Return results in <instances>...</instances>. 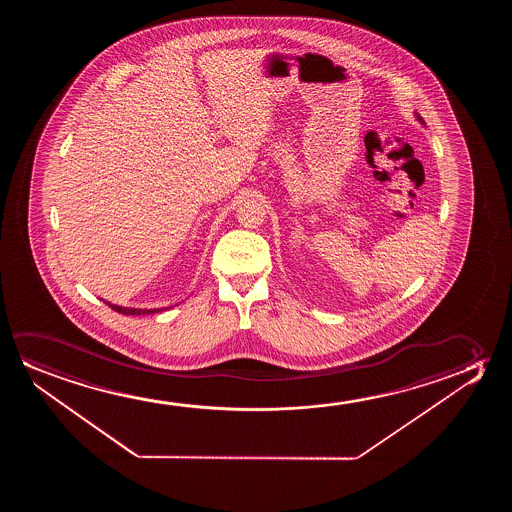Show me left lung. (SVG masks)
<instances>
[{
  "label": "left lung",
  "instance_id": "left-lung-1",
  "mask_svg": "<svg viewBox=\"0 0 512 512\" xmlns=\"http://www.w3.org/2000/svg\"><path fill=\"white\" fill-rule=\"evenodd\" d=\"M418 120H421V117H418ZM421 122H423V120H421Z\"/></svg>",
  "mask_w": 512,
  "mask_h": 512
}]
</instances>
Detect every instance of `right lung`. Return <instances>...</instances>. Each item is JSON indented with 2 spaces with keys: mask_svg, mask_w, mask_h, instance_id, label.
<instances>
[{
  "mask_svg": "<svg viewBox=\"0 0 512 512\" xmlns=\"http://www.w3.org/2000/svg\"><path fill=\"white\" fill-rule=\"evenodd\" d=\"M113 311H117V313H122V315H154V313H159L162 309H134V308H122V306H115L112 302H106Z\"/></svg>",
  "mask_w": 512,
  "mask_h": 512,
  "instance_id": "right-lung-1",
  "label": "right lung"
}]
</instances>
